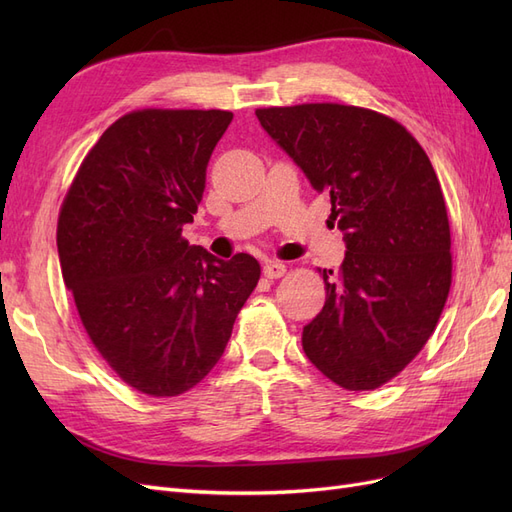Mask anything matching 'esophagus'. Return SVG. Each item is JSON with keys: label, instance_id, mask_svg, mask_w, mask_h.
<instances>
[{"label": "esophagus", "instance_id": "obj_1", "mask_svg": "<svg viewBox=\"0 0 512 512\" xmlns=\"http://www.w3.org/2000/svg\"><path fill=\"white\" fill-rule=\"evenodd\" d=\"M262 273H265V277H269V280H280V277L286 273V265L280 260H269L265 269H262Z\"/></svg>", "mask_w": 512, "mask_h": 512}]
</instances>
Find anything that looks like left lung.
<instances>
[{"label": "left lung", "mask_w": 512, "mask_h": 512, "mask_svg": "<svg viewBox=\"0 0 512 512\" xmlns=\"http://www.w3.org/2000/svg\"><path fill=\"white\" fill-rule=\"evenodd\" d=\"M260 126L344 232L339 273L322 271L327 301L303 327V350L348 391L395 378L427 344L451 290V228L427 153L395 119L344 104L258 108Z\"/></svg>", "instance_id": "8db88e82"}]
</instances>
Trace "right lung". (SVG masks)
<instances>
[{"instance_id": "right-lung-1", "label": "right lung", "mask_w": 512, "mask_h": 512, "mask_svg": "<svg viewBox=\"0 0 512 512\" xmlns=\"http://www.w3.org/2000/svg\"><path fill=\"white\" fill-rule=\"evenodd\" d=\"M230 121L228 111L123 115L61 205V275L83 327L115 374L151 397L181 395L209 374L260 280L254 256L220 260L181 237Z\"/></svg>"}]
</instances>
